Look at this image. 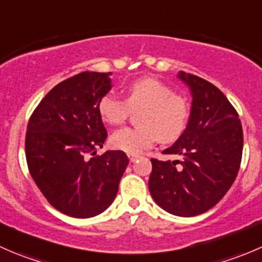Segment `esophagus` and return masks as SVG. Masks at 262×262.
Segmentation results:
<instances>
[{"label": "esophagus", "mask_w": 262, "mask_h": 262, "mask_svg": "<svg viewBox=\"0 0 262 262\" xmlns=\"http://www.w3.org/2000/svg\"><path fill=\"white\" fill-rule=\"evenodd\" d=\"M126 156H128V158H129V161H130V162H134V161H136L137 158L139 157L138 155H134V153H128Z\"/></svg>", "instance_id": "esophagus-1"}]
</instances>
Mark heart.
Returning a JSON list of instances; mask_svg holds the SVG:
<instances>
[{"mask_svg":"<svg viewBox=\"0 0 262 262\" xmlns=\"http://www.w3.org/2000/svg\"><path fill=\"white\" fill-rule=\"evenodd\" d=\"M141 110L139 126L121 128L110 137V146L126 153H139L157 141L172 143L186 130L191 107L189 100L175 94L168 84L156 78H142L126 87L125 100L106 92L97 102V112L105 123L120 125L130 112Z\"/></svg>","mask_w":262,"mask_h":262,"instance_id":"b5f03b06","label":"heart"}]
</instances>
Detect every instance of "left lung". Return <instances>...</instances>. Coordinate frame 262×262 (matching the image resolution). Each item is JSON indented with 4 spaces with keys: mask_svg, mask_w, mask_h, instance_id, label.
<instances>
[{
    "mask_svg": "<svg viewBox=\"0 0 262 262\" xmlns=\"http://www.w3.org/2000/svg\"><path fill=\"white\" fill-rule=\"evenodd\" d=\"M179 77L192 92L191 115L184 134L163 153L182 160L150 158L148 186L163 210L194 216L212 209L236 180L244 132L238 113L218 87L191 73Z\"/></svg>",
    "mask_w": 262,
    "mask_h": 262,
    "instance_id": "left-lung-1",
    "label": "left lung"
}]
</instances>
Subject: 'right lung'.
I'll use <instances>...</instances> for the list:
<instances>
[{
  "label": "right lung",
  "instance_id": "right-lung-1",
  "mask_svg": "<svg viewBox=\"0 0 262 262\" xmlns=\"http://www.w3.org/2000/svg\"><path fill=\"white\" fill-rule=\"evenodd\" d=\"M110 75L81 72L62 81L29 119V172L49 204L66 215L90 218L104 212L128 166L121 150L95 156L107 137L97 102L112 89Z\"/></svg>",
  "mask_w": 262,
  "mask_h": 262
}]
</instances>
